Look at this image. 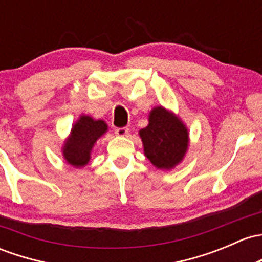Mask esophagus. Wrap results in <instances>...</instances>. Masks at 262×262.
I'll list each match as a JSON object with an SVG mask.
<instances>
[{"label":"esophagus","mask_w":262,"mask_h":262,"mask_svg":"<svg viewBox=\"0 0 262 262\" xmlns=\"http://www.w3.org/2000/svg\"><path fill=\"white\" fill-rule=\"evenodd\" d=\"M115 134L118 137H126L129 134V129L128 128H117L115 129Z\"/></svg>","instance_id":"obj_1"}]
</instances>
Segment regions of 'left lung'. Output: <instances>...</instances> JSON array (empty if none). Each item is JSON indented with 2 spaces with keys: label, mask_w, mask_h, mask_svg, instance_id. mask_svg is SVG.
Returning <instances> with one entry per match:
<instances>
[{
  "label": "left lung",
  "mask_w": 262,
  "mask_h": 262,
  "mask_svg": "<svg viewBox=\"0 0 262 262\" xmlns=\"http://www.w3.org/2000/svg\"><path fill=\"white\" fill-rule=\"evenodd\" d=\"M144 156L154 167L170 170L186 157L189 145V133L186 124L177 114L156 106L148 115V125L140 129Z\"/></svg>",
  "instance_id": "left-lung-1"
}]
</instances>
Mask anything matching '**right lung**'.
Returning a JSON list of instances; mask_svg holds the SVG:
<instances>
[{"instance_id": "obj_1", "label": "right lung", "mask_w": 262, "mask_h": 262, "mask_svg": "<svg viewBox=\"0 0 262 262\" xmlns=\"http://www.w3.org/2000/svg\"><path fill=\"white\" fill-rule=\"evenodd\" d=\"M108 132V124L103 119H94L82 114L71 126L70 134L61 148L65 162L74 168L86 166L92 158L96 140Z\"/></svg>"}]
</instances>
